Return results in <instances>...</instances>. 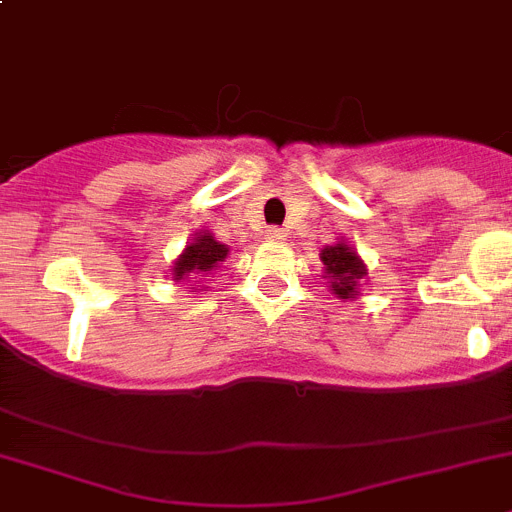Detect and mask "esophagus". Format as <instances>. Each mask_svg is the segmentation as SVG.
Here are the masks:
<instances>
[{"label":"esophagus","instance_id":"34e87169","mask_svg":"<svg viewBox=\"0 0 512 512\" xmlns=\"http://www.w3.org/2000/svg\"><path fill=\"white\" fill-rule=\"evenodd\" d=\"M285 237H288V234H285V229H280V227H270V229H267V239H275V242H283Z\"/></svg>","mask_w":512,"mask_h":512}]
</instances>
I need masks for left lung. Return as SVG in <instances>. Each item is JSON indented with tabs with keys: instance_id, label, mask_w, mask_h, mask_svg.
<instances>
[{
	"instance_id": "1",
	"label": "left lung",
	"mask_w": 512,
	"mask_h": 512,
	"mask_svg": "<svg viewBox=\"0 0 512 512\" xmlns=\"http://www.w3.org/2000/svg\"><path fill=\"white\" fill-rule=\"evenodd\" d=\"M324 262V278L329 283V290L342 301H352L359 296V285L367 280L365 260L357 255L347 239H336L334 245H326L319 252Z\"/></svg>"
}]
</instances>
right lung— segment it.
Wrapping results in <instances>:
<instances>
[{
  "label": "right lung",
  "mask_w": 512,
  "mask_h": 512,
  "mask_svg": "<svg viewBox=\"0 0 512 512\" xmlns=\"http://www.w3.org/2000/svg\"><path fill=\"white\" fill-rule=\"evenodd\" d=\"M229 255V247L222 245L219 239L214 237V232L209 229H201L191 237L186 247H183L181 255L173 260L170 265V278L176 280V283H199L196 278H206L209 273H214L216 267L222 265ZM193 290H204L201 288H193Z\"/></svg>",
  "instance_id": "add662e5"
}]
</instances>
